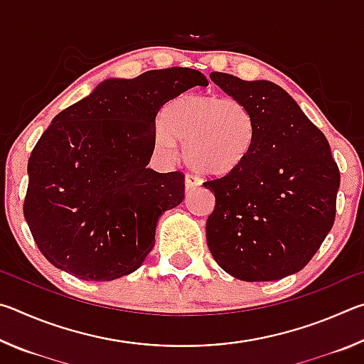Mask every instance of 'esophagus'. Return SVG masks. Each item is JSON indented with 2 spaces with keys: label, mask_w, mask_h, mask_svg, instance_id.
Here are the masks:
<instances>
[{
  "label": "esophagus",
  "mask_w": 364,
  "mask_h": 364,
  "mask_svg": "<svg viewBox=\"0 0 364 364\" xmlns=\"http://www.w3.org/2000/svg\"><path fill=\"white\" fill-rule=\"evenodd\" d=\"M184 186H186V191H191V189H194L197 186H200L199 178H196L193 175H186V178H184Z\"/></svg>",
  "instance_id": "esophagus-1"
}]
</instances>
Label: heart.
I'll list each match as a JSON object with an SVG mask.
<instances>
[{
	"mask_svg": "<svg viewBox=\"0 0 364 364\" xmlns=\"http://www.w3.org/2000/svg\"><path fill=\"white\" fill-rule=\"evenodd\" d=\"M257 123L242 101L186 95L171 101L154 134V149L167 164L180 156L200 175L223 176L241 167L254 149Z\"/></svg>",
	"mask_w": 364,
	"mask_h": 364,
	"instance_id": "obj_1",
	"label": "heart"
}]
</instances>
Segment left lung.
Segmentation results:
<instances>
[{
	"mask_svg": "<svg viewBox=\"0 0 364 364\" xmlns=\"http://www.w3.org/2000/svg\"><path fill=\"white\" fill-rule=\"evenodd\" d=\"M210 78L254 114V149L241 167L204 186L215 194L207 245L228 274L276 281L316 254L336 218L341 173L323 132L291 95L268 80Z\"/></svg>",
	"mask_w": 364,
	"mask_h": 364,
	"instance_id": "8db88e82",
	"label": "left lung"
}]
</instances>
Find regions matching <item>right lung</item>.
<instances>
[{"label":"right lung","mask_w":364,"mask_h":364,"mask_svg":"<svg viewBox=\"0 0 364 364\" xmlns=\"http://www.w3.org/2000/svg\"><path fill=\"white\" fill-rule=\"evenodd\" d=\"M204 73L188 67L107 78L54 117L28 159L23 217L49 263L83 281L136 271L157 220L184 199V175L147 167L156 117Z\"/></svg>","instance_id":"obj_1"}]
</instances>
